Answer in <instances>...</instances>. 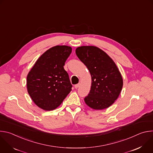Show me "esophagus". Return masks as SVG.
Masks as SVG:
<instances>
[{
    "instance_id": "1",
    "label": "esophagus",
    "mask_w": 153,
    "mask_h": 153,
    "mask_svg": "<svg viewBox=\"0 0 153 153\" xmlns=\"http://www.w3.org/2000/svg\"><path fill=\"white\" fill-rule=\"evenodd\" d=\"M80 86V83H77V84H76V85H74V88H78Z\"/></svg>"
}]
</instances>
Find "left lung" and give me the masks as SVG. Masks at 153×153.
I'll list each match as a JSON object with an SVG mask.
<instances>
[{"instance_id": "1", "label": "left lung", "mask_w": 153, "mask_h": 153, "mask_svg": "<svg viewBox=\"0 0 153 153\" xmlns=\"http://www.w3.org/2000/svg\"><path fill=\"white\" fill-rule=\"evenodd\" d=\"M76 53L91 76V90L85 97V102L96 110L110 107L118 98L123 86V79L116 63L94 46L78 47Z\"/></svg>"}]
</instances>
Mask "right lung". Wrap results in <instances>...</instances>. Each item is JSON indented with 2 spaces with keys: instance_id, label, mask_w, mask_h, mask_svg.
<instances>
[{
  "instance_id": "1",
  "label": "right lung",
  "mask_w": 153,
  "mask_h": 153,
  "mask_svg": "<svg viewBox=\"0 0 153 153\" xmlns=\"http://www.w3.org/2000/svg\"><path fill=\"white\" fill-rule=\"evenodd\" d=\"M71 51V47L66 45L50 48L40 56L27 75L28 93L43 110H55L71 91L68 74L63 68Z\"/></svg>"
}]
</instances>
